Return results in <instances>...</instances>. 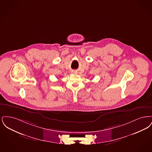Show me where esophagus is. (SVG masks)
Listing matches in <instances>:
<instances>
[{
  "mask_svg": "<svg viewBox=\"0 0 152 152\" xmlns=\"http://www.w3.org/2000/svg\"><path fill=\"white\" fill-rule=\"evenodd\" d=\"M76 72L75 71H72V73H76Z\"/></svg>",
  "mask_w": 152,
  "mask_h": 152,
  "instance_id": "obj_1",
  "label": "esophagus"
}]
</instances>
